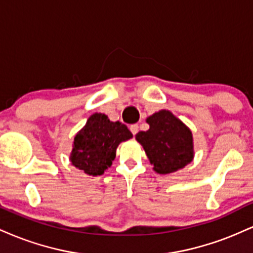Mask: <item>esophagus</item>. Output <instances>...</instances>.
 Segmentation results:
<instances>
[{
  "mask_svg": "<svg viewBox=\"0 0 253 253\" xmlns=\"http://www.w3.org/2000/svg\"><path fill=\"white\" fill-rule=\"evenodd\" d=\"M129 129H130V132L133 133V135H135L136 133H138V130H139V126L138 125H130V127H129Z\"/></svg>",
  "mask_w": 253,
  "mask_h": 253,
  "instance_id": "esophagus-1",
  "label": "esophagus"
}]
</instances>
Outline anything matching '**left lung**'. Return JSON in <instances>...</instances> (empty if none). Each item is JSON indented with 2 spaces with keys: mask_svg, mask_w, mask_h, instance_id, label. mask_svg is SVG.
<instances>
[{
  "mask_svg": "<svg viewBox=\"0 0 253 253\" xmlns=\"http://www.w3.org/2000/svg\"><path fill=\"white\" fill-rule=\"evenodd\" d=\"M146 121L150 129L139 132L135 138L143 145L156 172H175L193 161V134L172 113L161 110Z\"/></svg>",
  "mask_w": 253,
  "mask_h": 253,
  "instance_id": "8db88e82",
  "label": "left lung"
}]
</instances>
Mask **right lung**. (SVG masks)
<instances>
[{"mask_svg": "<svg viewBox=\"0 0 253 253\" xmlns=\"http://www.w3.org/2000/svg\"><path fill=\"white\" fill-rule=\"evenodd\" d=\"M132 136L126 125L96 113L75 136L71 163L86 175H102L114 161L118 145Z\"/></svg>", "mask_w": 253, "mask_h": 253, "instance_id": "right-lung-1", "label": "right lung"}]
</instances>
